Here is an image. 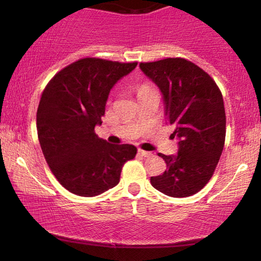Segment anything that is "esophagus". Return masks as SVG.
<instances>
[{"label":"esophagus","mask_w":261,"mask_h":261,"mask_svg":"<svg viewBox=\"0 0 261 261\" xmlns=\"http://www.w3.org/2000/svg\"><path fill=\"white\" fill-rule=\"evenodd\" d=\"M138 153H139V154H140L141 156H145V158H147V156H151V155H152V153H151V152L144 151V149H141V148L139 149Z\"/></svg>","instance_id":"1"}]
</instances>
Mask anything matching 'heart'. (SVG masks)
Segmentation results:
<instances>
[{"label":"heart","instance_id":"1","mask_svg":"<svg viewBox=\"0 0 261 261\" xmlns=\"http://www.w3.org/2000/svg\"><path fill=\"white\" fill-rule=\"evenodd\" d=\"M148 90H151V89H149V87H147V85H141V87L139 88L138 94L140 95V94H142V92H146V91H148Z\"/></svg>","mask_w":261,"mask_h":261}]
</instances>
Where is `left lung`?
<instances>
[{"mask_svg":"<svg viewBox=\"0 0 261 261\" xmlns=\"http://www.w3.org/2000/svg\"><path fill=\"white\" fill-rule=\"evenodd\" d=\"M146 76L164 95L167 123L179 139L176 155L159 156L167 169L151 177L156 190L171 197H188L202 190L213 177L226 139L223 97L215 81L184 58L140 63Z\"/></svg>","mask_w":261,"mask_h":261,"instance_id":"obj_1","label":"left lung"}]
</instances>
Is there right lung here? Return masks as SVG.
<instances>
[{
  "instance_id": "right-lung-1",
  "label": "right lung",
  "mask_w": 261,
  "mask_h": 261,
  "mask_svg": "<svg viewBox=\"0 0 261 261\" xmlns=\"http://www.w3.org/2000/svg\"><path fill=\"white\" fill-rule=\"evenodd\" d=\"M138 65L99 58L77 60L48 82L37 112L42 153L57 180L83 197L101 195L119 184L133 145H112L95 133L110 89Z\"/></svg>"
}]
</instances>
